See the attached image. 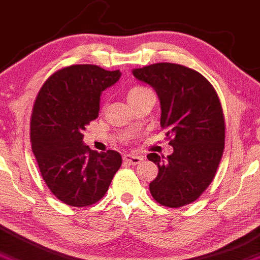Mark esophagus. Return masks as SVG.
Here are the masks:
<instances>
[{"mask_svg":"<svg viewBox=\"0 0 260 260\" xmlns=\"http://www.w3.org/2000/svg\"><path fill=\"white\" fill-rule=\"evenodd\" d=\"M143 160V157H141V155H137V154H124L123 155V162L127 163V165H131V166H137L139 163Z\"/></svg>","mask_w":260,"mask_h":260,"instance_id":"1","label":"esophagus"}]
</instances>
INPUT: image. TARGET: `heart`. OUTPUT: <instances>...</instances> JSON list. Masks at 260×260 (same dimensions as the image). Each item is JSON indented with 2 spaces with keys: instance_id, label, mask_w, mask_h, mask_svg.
<instances>
[{
  "instance_id": "1",
  "label": "heart",
  "mask_w": 260,
  "mask_h": 260,
  "mask_svg": "<svg viewBox=\"0 0 260 260\" xmlns=\"http://www.w3.org/2000/svg\"><path fill=\"white\" fill-rule=\"evenodd\" d=\"M146 91H148V88H146V87H135V88H132L128 92V98L133 97V95H137L139 93H143Z\"/></svg>"
}]
</instances>
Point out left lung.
<instances>
[{
	"label": "left lung",
	"mask_w": 260,
	"mask_h": 260,
	"mask_svg": "<svg viewBox=\"0 0 260 260\" xmlns=\"http://www.w3.org/2000/svg\"><path fill=\"white\" fill-rule=\"evenodd\" d=\"M132 73L158 94L160 127L173 147L168 157L147 155L159 169L149 183L151 194L169 208L190 204L212 183L223 154L225 125L217 92L201 73L176 63L146 66Z\"/></svg>",
	"instance_id": "left-lung-1"
}]
</instances>
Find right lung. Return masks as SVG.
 I'll return each instance as SVG.
<instances>
[{"mask_svg":"<svg viewBox=\"0 0 260 260\" xmlns=\"http://www.w3.org/2000/svg\"><path fill=\"white\" fill-rule=\"evenodd\" d=\"M119 78V71L70 66L53 73L36 98L32 152L51 192L71 207L100 201L122 165L118 152L98 153L83 143L86 127L98 117L101 94Z\"/></svg>","mask_w":260,"mask_h":260,"instance_id":"obj_1","label":"right lung"}]
</instances>
